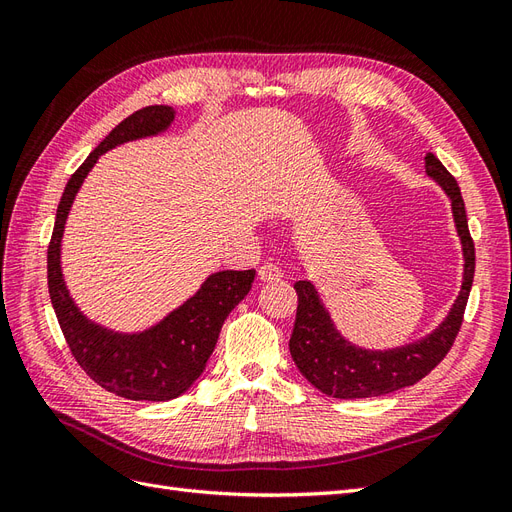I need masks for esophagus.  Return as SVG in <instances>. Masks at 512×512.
Returning a JSON list of instances; mask_svg holds the SVG:
<instances>
[{
	"label": "esophagus",
	"instance_id": "obj_1",
	"mask_svg": "<svg viewBox=\"0 0 512 512\" xmlns=\"http://www.w3.org/2000/svg\"><path fill=\"white\" fill-rule=\"evenodd\" d=\"M282 275H284V271L277 265H273V262H265V265H260V269H258L260 282H280Z\"/></svg>",
	"mask_w": 512,
	"mask_h": 512
}]
</instances>
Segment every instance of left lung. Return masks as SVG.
Segmentation results:
<instances>
[{"instance_id": "obj_1", "label": "left lung", "mask_w": 512, "mask_h": 512, "mask_svg": "<svg viewBox=\"0 0 512 512\" xmlns=\"http://www.w3.org/2000/svg\"><path fill=\"white\" fill-rule=\"evenodd\" d=\"M425 173L451 198L453 218L463 250V282L459 297L448 316L438 324V329H433L429 335L406 346L367 350L350 344L337 331L329 309L322 305L320 294L312 282L301 280L294 284V290L299 294V305L288 344L290 354L305 380L312 382L324 395L337 399H361L406 389V386L425 378L455 342L474 280V241L470 237L466 205H463L455 177L433 153L425 156Z\"/></svg>"}]
</instances>
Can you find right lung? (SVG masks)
I'll use <instances>...</instances> for the list:
<instances>
[{"mask_svg":"<svg viewBox=\"0 0 512 512\" xmlns=\"http://www.w3.org/2000/svg\"><path fill=\"white\" fill-rule=\"evenodd\" d=\"M175 119L170 106H145L123 119L70 177L61 194L55 228L46 256L49 294L70 352L85 374L108 393L132 401H168L183 395L203 374L218 342L222 324L245 294L256 271H218L183 305L153 327L138 333H119L89 320L70 297L61 273V237L68 213L89 170L102 153L117 145L156 136Z\"/></svg>","mask_w":512,"mask_h":512,"instance_id":"1","label":"right lung"}]
</instances>
